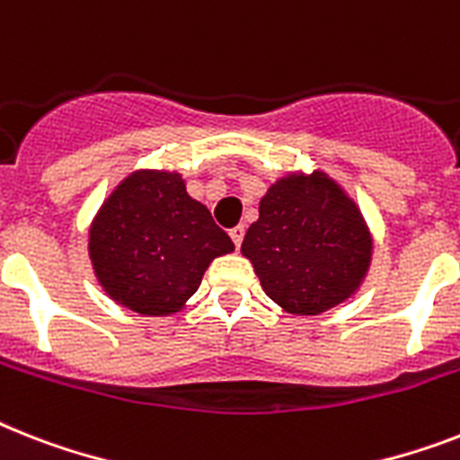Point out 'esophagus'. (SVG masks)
<instances>
[{
    "mask_svg": "<svg viewBox=\"0 0 460 460\" xmlns=\"http://www.w3.org/2000/svg\"><path fill=\"white\" fill-rule=\"evenodd\" d=\"M229 236H231V241L236 243V248H241L243 236H245V226H234V229L229 231Z\"/></svg>",
    "mask_w": 460,
    "mask_h": 460,
    "instance_id": "obj_1",
    "label": "esophagus"
}]
</instances>
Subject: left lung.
<instances>
[{
	"mask_svg": "<svg viewBox=\"0 0 460 460\" xmlns=\"http://www.w3.org/2000/svg\"><path fill=\"white\" fill-rule=\"evenodd\" d=\"M241 252L279 307L316 316L359 290L373 238L352 198L314 170L271 184Z\"/></svg>",
	"mask_w": 460,
	"mask_h": 460,
	"instance_id": "obj_1",
	"label": "left lung"
}]
</instances>
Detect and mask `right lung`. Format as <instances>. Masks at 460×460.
Here are the masks:
<instances>
[{
    "instance_id": "1",
    "label": "right lung",
    "mask_w": 460,
    "mask_h": 460,
    "mask_svg": "<svg viewBox=\"0 0 460 460\" xmlns=\"http://www.w3.org/2000/svg\"><path fill=\"white\" fill-rule=\"evenodd\" d=\"M234 243L179 172L137 170L115 186L89 229V257L111 300L144 316L184 307L215 257Z\"/></svg>"
}]
</instances>
